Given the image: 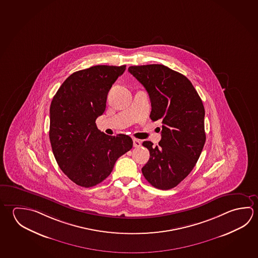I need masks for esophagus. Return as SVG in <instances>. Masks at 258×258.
<instances>
[{
  "label": "esophagus",
  "mask_w": 258,
  "mask_h": 258,
  "mask_svg": "<svg viewBox=\"0 0 258 258\" xmlns=\"http://www.w3.org/2000/svg\"><path fill=\"white\" fill-rule=\"evenodd\" d=\"M133 146H134L135 148H140V146H141V142H140V140L134 139V140H133Z\"/></svg>",
  "instance_id": "esophagus-1"
}]
</instances>
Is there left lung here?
<instances>
[{"label": "left lung", "instance_id": "left-lung-1", "mask_svg": "<svg viewBox=\"0 0 258 258\" xmlns=\"http://www.w3.org/2000/svg\"><path fill=\"white\" fill-rule=\"evenodd\" d=\"M128 72L149 93V118L162 124L158 146L142 143L150 154L142 174L154 187L170 189L192 171L202 152L203 102L187 78L162 64L131 66Z\"/></svg>", "mask_w": 258, "mask_h": 258}]
</instances>
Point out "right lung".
I'll return each mask as SVG.
<instances>
[{
	"mask_svg": "<svg viewBox=\"0 0 258 258\" xmlns=\"http://www.w3.org/2000/svg\"><path fill=\"white\" fill-rule=\"evenodd\" d=\"M125 70L126 65H97L73 73L50 103L52 152L59 168L78 185L100 184L117 159L132 149L130 136L106 135L95 123L105 111L110 88Z\"/></svg>",
	"mask_w": 258,
	"mask_h": 258,
	"instance_id": "1",
	"label": "right lung"
}]
</instances>
